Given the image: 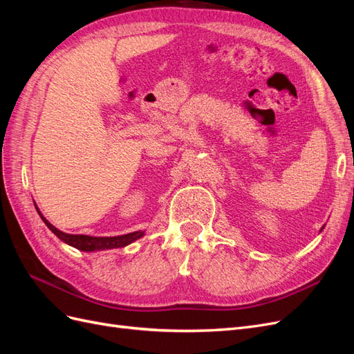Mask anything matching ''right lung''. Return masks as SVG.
<instances>
[{"label":"right lung","instance_id":"obj_1","mask_svg":"<svg viewBox=\"0 0 354 354\" xmlns=\"http://www.w3.org/2000/svg\"><path fill=\"white\" fill-rule=\"evenodd\" d=\"M38 211V208H37ZM38 214L41 216L42 221L46 223V226L56 234L59 239H62L63 242H66L68 245H72L73 248H78L81 251H102V250H112V248H121V246L130 245L131 242L137 241L138 238H142L145 232H133L128 234H122V236H111V238H97V236H87V234H69V233H63L59 229H56L53 226L51 223H48L42 214L38 211Z\"/></svg>","mask_w":354,"mask_h":354}]
</instances>
